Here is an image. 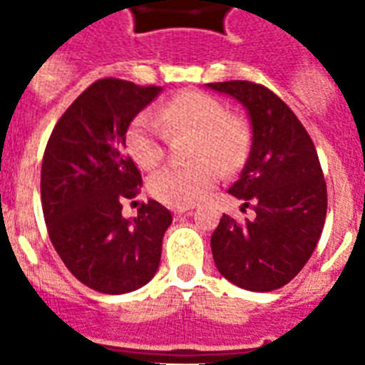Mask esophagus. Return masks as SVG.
<instances>
[{
    "mask_svg": "<svg viewBox=\"0 0 365 365\" xmlns=\"http://www.w3.org/2000/svg\"><path fill=\"white\" fill-rule=\"evenodd\" d=\"M191 214H193V210H191V208H176V210H174V216L176 217L191 216Z\"/></svg>",
    "mask_w": 365,
    "mask_h": 365,
    "instance_id": "esophagus-1",
    "label": "esophagus"
}]
</instances>
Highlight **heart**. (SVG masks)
Masks as SVG:
<instances>
[{
    "instance_id": "1",
    "label": "heart",
    "mask_w": 365,
    "mask_h": 365,
    "mask_svg": "<svg viewBox=\"0 0 365 365\" xmlns=\"http://www.w3.org/2000/svg\"><path fill=\"white\" fill-rule=\"evenodd\" d=\"M165 130H193L191 163H172L149 178V191L168 206H191L205 199L220 178V165L235 168L248 153V128L240 119L225 113L220 100L210 94L189 91L163 104L157 115L142 111L130 121L125 134L126 151L142 168H153L165 155ZM218 159L216 163L210 157Z\"/></svg>"
}]
</instances>
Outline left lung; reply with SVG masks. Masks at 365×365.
<instances>
[{
  "instance_id": "left-lung-1",
  "label": "left lung",
  "mask_w": 365,
  "mask_h": 365,
  "mask_svg": "<svg viewBox=\"0 0 365 365\" xmlns=\"http://www.w3.org/2000/svg\"><path fill=\"white\" fill-rule=\"evenodd\" d=\"M244 106L252 145L229 193L252 220L223 214L212 233L217 271L239 288L272 292L305 267L322 235L328 191L317 149L295 113L263 85L225 81L206 85Z\"/></svg>"
}]
</instances>
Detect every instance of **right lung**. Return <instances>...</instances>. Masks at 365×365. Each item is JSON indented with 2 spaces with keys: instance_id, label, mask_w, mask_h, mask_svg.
<instances>
[{
  "instance_id": "1",
  "label": "right lung",
  "mask_w": 365,
  "mask_h": 365,
  "mask_svg": "<svg viewBox=\"0 0 365 365\" xmlns=\"http://www.w3.org/2000/svg\"><path fill=\"white\" fill-rule=\"evenodd\" d=\"M123 79H100L60 117L41 165V205L60 259L85 286L102 294L142 288L159 269L172 214L157 200L136 217L123 200L136 197L142 174L125 153L134 117L160 94Z\"/></svg>"
}]
</instances>
